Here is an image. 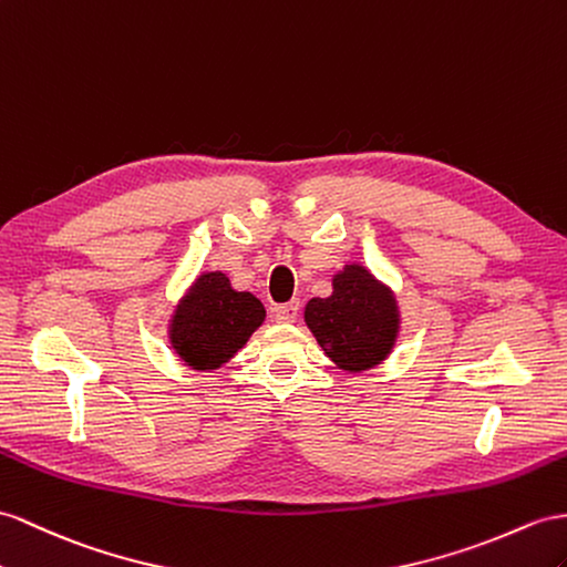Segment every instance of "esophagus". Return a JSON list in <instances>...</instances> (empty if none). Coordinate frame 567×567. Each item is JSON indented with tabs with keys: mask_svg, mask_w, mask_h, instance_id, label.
I'll return each instance as SVG.
<instances>
[{
	"mask_svg": "<svg viewBox=\"0 0 567 567\" xmlns=\"http://www.w3.org/2000/svg\"><path fill=\"white\" fill-rule=\"evenodd\" d=\"M272 316L275 321L278 323H295L297 316H299V301H289V303H282V307H275L272 309Z\"/></svg>",
	"mask_w": 567,
	"mask_h": 567,
	"instance_id": "esophagus-1",
	"label": "esophagus"
}]
</instances>
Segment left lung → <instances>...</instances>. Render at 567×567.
<instances>
[{"mask_svg":"<svg viewBox=\"0 0 567 567\" xmlns=\"http://www.w3.org/2000/svg\"><path fill=\"white\" fill-rule=\"evenodd\" d=\"M323 352L344 371H367L390 354L400 316L393 292L359 264L332 278V295L311 299L303 311Z\"/></svg>","mask_w":567,"mask_h":567,"instance_id":"left-lung-1","label":"left lung"}]
</instances>
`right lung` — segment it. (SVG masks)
<instances>
[{"label": "right lung", "mask_w": 567, "mask_h": 567, "mask_svg": "<svg viewBox=\"0 0 567 567\" xmlns=\"http://www.w3.org/2000/svg\"><path fill=\"white\" fill-rule=\"evenodd\" d=\"M264 318V303L231 289L225 272H203L172 316L169 342L186 367L213 371L241 350Z\"/></svg>", "instance_id": "add662e5"}]
</instances>
